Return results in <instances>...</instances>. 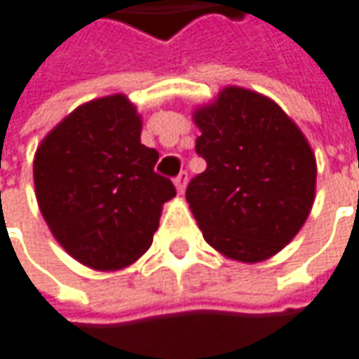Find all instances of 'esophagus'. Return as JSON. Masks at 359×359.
<instances>
[{
  "label": "esophagus",
  "mask_w": 359,
  "mask_h": 359,
  "mask_svg": "<svg viewBox=\"0 0 359 359\" xmlns=\"http://www.w3.org/2000/svg\"><path fill=\"white\" fill-rule=\"evenodd\" d=\"M187 180H189V175H187L184 170L180 172L177 179H175V187H177L179 195H182V193H184V189H187Z\"/></svg>",
  "instance_id": "esophagus-1"
}]
</instances>
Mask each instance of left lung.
I'll return each instance as SVG.
<instances>
[{"label": "left lung", "mask_w": 359, "mask_h": 359, "mask_svg": "<svg viewBox=\"0 0 359 359\" xmlns=\"http://www.w3.org/2000/svg\"><path fill=\"white\" fill-rule=\"evenodd\" d=\"M196 152L207 170L189 182L187 203L205 241L233 261L259 263L299 233L316 201V154L271 98L223 88L198 106Z\"/></svg>", "instance_id": "1"}]
</instances>
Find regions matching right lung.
Masks as SVG:
<instances>
[{"label":"right lung","instance_id":"add662e5","mask_svg":"<svg viewBox=\"0 0 359 359\" xmlns=\"http://www.w3.org/2000/svg\"><path fill=\"white\" fill-rule=\"evenodd\" d=\"M142 118L124 94L78 106L39 142L36 198L54 239L96 271L133 265L152 245L175 184L154 172Z\"/></svg>","mask_w":359,"mask_h":359}]
</instances>
